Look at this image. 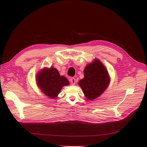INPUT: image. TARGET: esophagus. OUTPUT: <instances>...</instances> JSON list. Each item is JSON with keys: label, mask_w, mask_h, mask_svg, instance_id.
Returning a JSON list of instances; mask_svg holds the SVG:
<instances>
[{"label": "esophagus", "mask_w": 147, "mask_h": 147, "mask_svg": "<svg viewBox=\"0 0 147 147\" xmlns=\"http://www.w3.org/2000/svg\"><path fill=\"white\" fill-rule=\"evenodd\" d=\"M70 82L71 83V84H73V85H74L75 83H76V80H75V78H71L70 79Z\"/></svg>", "instance_id": "obj_1"}]
</instances>
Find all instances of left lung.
<instances>
[{
  "label": "left lung",
  "mask_w": 147,
  "mask_h": 147,
  "mask_svg": "<svg viewBox=\"0 0 147 147\" xmlns=\"http://www.w3.org/2000/svg\"><path fill=\"white\" fill-rule=\"evenodd\" d=\"M110 81L107 69L100 60L96 58L85 67L84 78L78 82V85L86 98L92 100L107 90Z\"/></svg>",
  "instance_id": "left-lung-1"
}]
</instances>
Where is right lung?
I'll use <instances>...</instances> for the list:
<instances>
[{
    "label": "right lung",
    "mask_w": 147,
    "mask_h": 147,
    "mask_svg": "<svg viewBox=\"0 0 147 147\" xmlns=\"http://www.w3.org/2000/svg\"><path fill=\"white\" fill-rule=\"evenodd\" d=\"M35 77L38 87L44 94L52 99L58 96L62 88L70 84L67 78L60 75L58 70L53 67H44Z\"/></svg>",
    "instance_id": "1"
}]
</instances>
